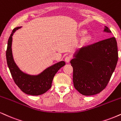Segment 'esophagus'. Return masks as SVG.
<instances>
[{"mask_svg": "<svg viewBox=\"0 0 121 121\" xmlns=\"http://www.w3.org/2000/svg\"><path fill=\"white\" fill-rule=\"evenodd\" d=\"M70 60H71V57H70V56H66V57L65 58V61L66 63H69V62H70Z\"/></svg>", "mask_w": 121, "mask_h": 121, "instance_id": "esophagus-1", "label": "esophagus"}]
</instances>
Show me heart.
Listing matches in <instances>:
<instances>
[{
  "label": "heart",
  "mask_w": 121,
  "mask_h": 121,
  "mask_svg": "<svg viewBox=\"0 0 121 121\" xmlns=\"http://www.w3.org/2000/svg\"><path fill=\"white\" fill-rule=\"evenodd\" d=\"M82 33H83V34H84V33H85V31H82Z\"/></svg>",
  "instance_id": "1"
}]
</instances>
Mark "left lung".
<instances>
[{"label": "left lung", "mask_w": 121, "mask_h": 121, "mask_svg": "<svg viewBox=\"0 0 121 121\" xmlns=\"http://www.w3.org/2000/svg\"><path fill=\"white\" fill-rule=\"evenodd\" d=\"M103 32L111 33L106 26ZM117 61V43L114 37L79 48L70 61L75 88L84 95L98 94L107 85Z\"/></svg>", "instance_id": "left-lung-1"}]
</instances>
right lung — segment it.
I'll return each instance as SVG.
<instances>
[{"instance_id": "add662e5", "label": "right lung", "mask_w": 121, "mask_h": 121, "mask_svg": "<svg viewBox=\"0 0 121 121\" xmlns=\"http://www.w3.org/2000/svg\"><path fill=\"white\" fill-rule=\"evenodd\" d=\"M21 28L22 26L14 29L8 41L6 51L8 66L15 83L23 92L31 95H39L51 88L53 77L58 70L65 65V62L61 61L56 62L36 75L27 74L21 70L14 61L12 48V36Z\"/></svg>"}]
</instances>
